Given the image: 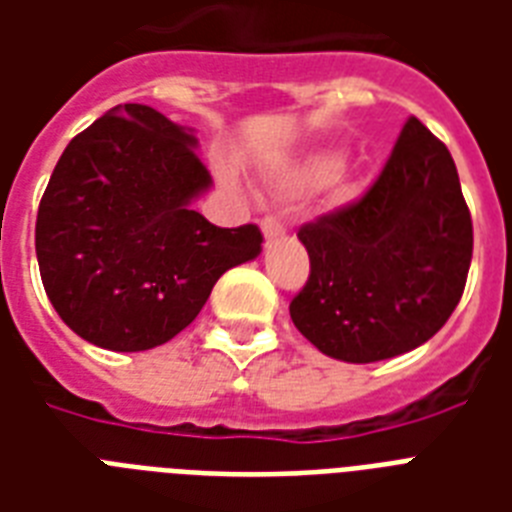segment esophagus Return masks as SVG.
I'll list each match as a JSON object with an SVG mask.
<instances>
[{
	"mask_svg": "<svg viewBox=\"0 0 512 512\" xmlns=\"http://www.w3.org/2000/svg\"><path fill=\"white\" fill-rule=\"evenodd\" d=\"M263 236H265V241H276V239H281V236H284V233H287V225L281 223L279 217H273V215H268V217H263Z\"/></svg>",
	"mask_w": 512,
	"mask_h": 512,
	"instance_id": "34e87169",
	"label": "esophagus"
}]
</instances>
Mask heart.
I'll use <instances>...</instances> for the list:
<instances>
[{
	"label": "heart",
	"instance_id": "b5f03b06",
	"mask_svg": "<svg viewBox=\"0 0 512 512\" xmlns=\"http://www.w3.org/2000/svg\"><path fill=\"white\" fill-rule=\"evenodd\" d=\"M340 170L342 154H337V151L313 156L311 162L297 172V185H303V188H324V185H329L340 175Z\"/></svg>",
	"mask_w": 512,
	"mask_h": 512
}]
</instances>
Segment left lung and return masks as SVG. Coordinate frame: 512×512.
<instances>
[{
	"instance_id": "left-lung-1",
	"label": "left lung",
	"mask_w": 512,
	"mask_h": 512,
	"mask_svg": "<svg viewBox=\"0 0 512 512\" xmlns=\"http://www.w3.org/2000/svg\"><path fill=\"white\" fill-rule=\"evenodd\" d=\"M297 239L311 276L289 316L321 353L372 364L428 342L460 303L473 257L449 148L409 116L369 191Z\"/></svg>"
}]
</instances>
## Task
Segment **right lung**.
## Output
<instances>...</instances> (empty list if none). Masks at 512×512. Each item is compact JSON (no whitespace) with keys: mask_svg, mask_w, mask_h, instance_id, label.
Returning a JSON list of instances; mask_svg holds the SVG:
<instances>
[{"mask_svg":"<svg viewBox=\"0 0 512 512\" xmlns=\"http://www.w3.org/2000/svg\"><path fill=\"white\" fill-rule=\"evenodd\" d=\"M196 135L140 103L111 108L66 146L36 215L44 292L82 340L164 345L215 281L260 255L257 225L217 228L191 201L212 185Z\"/></svg>","mask_w":512,"mask_h":512,"instance_id":"add662e5","label":"right lung"}]
</instances>
